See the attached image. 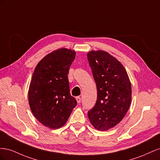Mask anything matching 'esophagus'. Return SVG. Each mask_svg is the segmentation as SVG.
I'll list each match as a JSON object with an SVG mask.
<instances>
[{
  "label": "esophagus",
  "mask_w": 160,
  "mask_h": 160,
  "mask_svg": "<svg viewBox=\"0 0 160 160\" xmlns=\"http://www.w3.org/2000/svg\"><path fill=\"white\" fill-rule=\"evenodd\" d=\"M76 99H77V103H81V99L80 97H77V98H76Z\"/></svg>",
  "instance_id": "1"
}]
</instances>
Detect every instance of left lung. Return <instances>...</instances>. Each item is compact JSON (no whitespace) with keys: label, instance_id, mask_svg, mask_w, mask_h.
Segmentation results:
<instances>
[{"label":"left lung","instance_id":"obj_1","mask_svg":"<svg viewBox=\"0 0 160 160\" xmlns=\"http://www.w3.org/2000/svg\"><path fill=\"white\" fill-rule=\"evenodd\" d=\"M88 59L98 90L96 103L88 117L95 129L105 131L118 124L128 112L132 86L123 66L108 52L91 51Z\"/></svg>","mask_w":160,"mask_h":160}]
</instances>
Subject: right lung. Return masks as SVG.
Returning <instances> with one entry per match:
<instances>
[{
	"mask_svg": "<svg viewBox=\"0 0 160 160\" xmlns=\"http://www.w3.org/2000/svg\"><path fill=\"white\" fill-rule=\"evenodd\" d=\"M75 54L67 49L56 50L43 58L33 72L28 103L38 122L51 129L63 126L77 104L68 79Z\"/></svg>",
	"mask_w": 160,
	"mask_h": 160,
	"instance_id": "add662e5",
	"label": "right lung"
}]
</instances>
